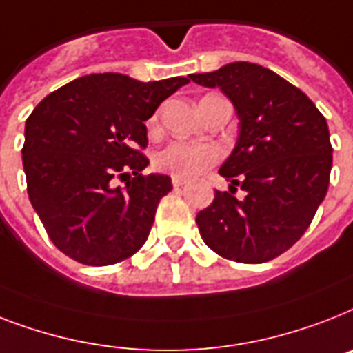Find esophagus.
Segmentation results:
<instances>
[{"label":"esophagus","mask_w":353,"mask_h":353,"mask_svg":"<svg viewBox=\"0 0 353 353\" xmlns=\"http://www.w3.org/2000/svg\"><path fill=\"white\" fill-rule=\"evenodd\" d=\"M172 185H174V188H183L186 185V181L181 179V177H172Z\"/></svg>","instance_id":"1"}]
</instances>
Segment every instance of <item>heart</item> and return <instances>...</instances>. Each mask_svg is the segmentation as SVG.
<instances>
[{"label": "heart", "mask_w": 353, "mask_h": 353, "mask_svg": "<svg viewBox=\"0 0 353 353\" xmlns=\"http://www.w3.org/2000/svg\"><path fill=\"white\" fill-rule=\"evenodd\" d=\"M152 125H156V117L152 119ZM219 159L217 148L210 145L190 141H172L167 147L156 154L154 165L157 170L167 172L174 177L181 179H194L201 176L206 168H210Z\"/></svg>", "instance_id": "1"}]
</instances>
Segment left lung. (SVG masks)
<instances>
[{"label":"left lung","mask_w":353,"mask_h":353,"mask_svg":"<svg viewBox=\"0 0 353 353\" xmlns=\"http://www.w3.org/2000/svg\"><path fill=\"white\" fill-rule=\"evenodd\" d=\"M190 79L221 88L236 108L239 136L219 174L230 191L247 192L245 200L216 192L196 217L199 234L225 259L266 263L299 241L326 196L332 145L325 116L305 92L256 63H228Z\"/></svg>","instance_id":"1"}]
</instances>
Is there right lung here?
Returning <instances> with one entry per match:
<instances>
[{
    "label": "right lung",
    "instance_id": "right-lung-1",
    "mask_svg": "<svg viewBox=\"0 0 353 353\" xmlns=\"http://www.w3.org/2000/svg\"><path fill=\"white\" fill-rule=\"evenodd\" d=\"M186 83L90 74L48 94L28 116L21 150L28 199L63 254L107 266L145 245L159 199L172 190L168 176H141L145 121Z\"/></svg>",
    "mask_w": 353,
    "mask_h": 353
}]
</instances>
